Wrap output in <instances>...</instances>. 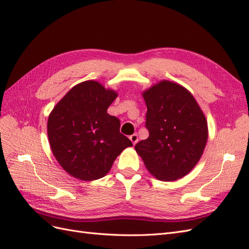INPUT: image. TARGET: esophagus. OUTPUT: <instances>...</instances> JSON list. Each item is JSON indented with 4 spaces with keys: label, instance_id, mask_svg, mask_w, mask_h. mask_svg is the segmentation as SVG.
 Segmentation results:
<instances>
[{
    "label": "esophagus",
    "instance_id": "esophagus-1",
    "mask_svg": "<svg viewBox=\"0 0 249 249\" xmlns=\"http://www.w3.org/2000/svg\"><path fill=\"white\" fill-rule=\"evenodd\" d=\"M130 140L132 141V143L135 145V144H136V143H137V141H138V135H137V134L131 135V136H130Z\"/></svg>",
    "mask_w": 249,
    "mask_h": 249
}]
</instances>
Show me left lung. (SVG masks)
<instances>
[{"label":"left lung","instance_id":"1","mask_svg":"<svg viewBox=\"0 0 249 249\" xmlns=\"http://www.w3.org/2000/svg\"><path fill=\"white\" fill-rule=\"evenodd\" d=\"M142 96L149 136L135 149L150 175L173 182L200 160L209 136L207 118L192 93L178 83L161 80Z\"/></svg>","mask_w":249,"mask_h":249}]
</instances>
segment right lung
Returning <instances> with one entry per match:
<instances>
[{
    "mask_svg": "<svg viewBox=\"0 0 249 249\" xmlns=\"http://www.w3.org/2000/svg\"><path fill=\"white\" fill-rule=\"evenodd\" d=\"M117 96L116 90L88 80L74 85L50 113L52 153L70 176L81 180L104 178L123 150L133 146L119 132L118 118L107 113Z\"/></svg>",
    "mask_w": 249,
    "mask_h": 249,
    "instance_id": "1",
    "label": "right lung"
}]
</instances>
